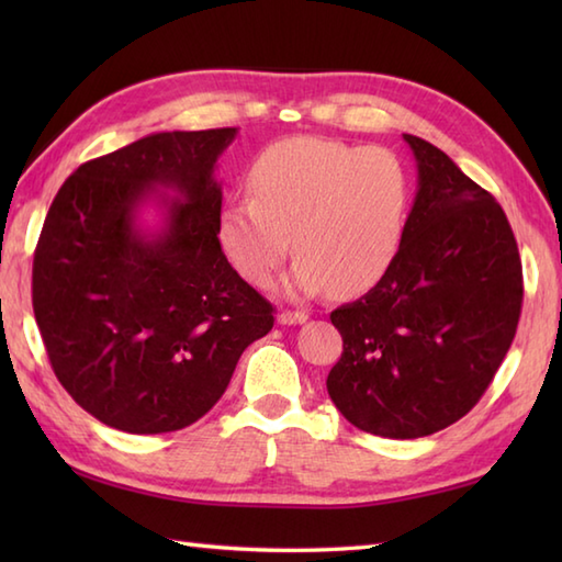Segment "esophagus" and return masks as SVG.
<instances>
[{
  "label": "esophagus",
  "mask_w": 562,
  "mask_h": 562,
  "mask_svg": "<svg viewBox=\"0 0 562 562\" xmlns=\"http://www.w3.org/2000/svg\"><path fill=\"white\" fill-rule=\"evenodd\" d=\"M306 318H308V314H304V312H280L278 324H282V326H296V324H304Z\"/></svg>",
  "instance_id": "obj_1"
}]
</instances>
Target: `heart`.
<instances>
[{
  "mask_svg": "<svg viewBox=\"0 0 562 562\" xmlns=\"http://www.w3.org/2000/svg\"><path fill=\"white\" fill-rule=\"evenodd\" d=\"M250 200L222 212L220 238L234 268L266 288L290 254L288 288L314 296L362 294L384 278L408 224L411 176L396 151L328 137H290L248 171Z\"/></svg>",
  "mask_w": 562,
  "mask_h": 562,
  "instance_id": "b5f03b06",
  "label": "heart"
}]
</instances>
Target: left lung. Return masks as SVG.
Listing matches in <instances>:
<instances>
[{
    "label": "left lung",
    "mask_w": 562,
    "mask_h": 562,
    "mask_svg": "<svg viewBox=\"0 0 562 562\" xmlns=\"http://www.w3.org/2000/svg\"><path fill=\"white\" fill-rule=\"evenodd\" d=\"M417 195L389 272L330 314L342 355L326 379L345 420L415 439L481 401L515 340L524 280L517 238L495 198L445 151L403 135Z\"/></svg>",
    "instance_id": "8db88e82"
}]
</instances>
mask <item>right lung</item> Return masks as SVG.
Wrapping results in <instances>:
<instances>
[{"label":"right lung","mask_w":562,"mask_h":562,"mask_svg":"<svg viewBox=\"0 0 562 562\" xmlns=\"http://www.w3.org/2000/svg\"><path fill=\"white\" fill-rule=\"evenodd\" d=\"M234 135L142 137L81 164L47 210L33 254L35 324L59 384L103 425L130 435L193 425L274 324L272 304L238 278L217 238L212 173ZM154 194L167 224L147 237L136 210Z\"/></svg>","instance_id":"obj_1"}]
</instances>
